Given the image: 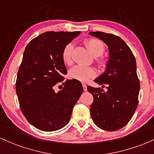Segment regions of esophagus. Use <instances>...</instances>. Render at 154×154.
Wrapping results in <instances>:
<instances>
[{
	"label": "esophagus",
	"instance_id": "esophagus-1",
	"mask_svg": "<svg viewBox=\"0 0 154 154\" xmlns=\"http://www.w3.org/2000/svg\"><path fill=\"white\" fill-rule=\"evenodd\" d=\"M82 85H83V88H84V91L87 90V86H86V84H84H84H83Z\"/></svg>",
	"mask_w": 154,
	"mask_h": 154
}]
</instances>
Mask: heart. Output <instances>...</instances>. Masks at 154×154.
Segmentation results:
<instances>
[{
	"mask_svg": "<svg viewBox=\"0 0 154 154\" xmlns=\"http://www.w3.org/2000/svg\"><path fill=\"white\" fill-rule=\"evenodd\" d=\"M86 46L90 51L91 54L94 57L100 56L105 51V46L101 41L95 38H91L86 41ZM73 45L72 43L66 44L62 51V58L65 64L71 63V54ZM96 75L95 70L90 67L75 65L69 71V76L70 79H75L79 82H86L88 80L94 77Z\"/></svg>",
	"mask_w": 154,
	"mask_h": 154,
	"instance_id": "b5f03b06",
	"label": "heart"
}]
</instances>
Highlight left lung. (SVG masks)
<instances>
[{"label": "left lung", "mask_w": 154, "mask_h": 154, "mask_svg": "<svg viewBox=\"0 0 154 154\" xmlns=\"http://www.w3.org/2000/svg\"><path fill=\"white\" fill-rule=\"evenodd\" d=\"M89 35L103 41L109 51L106 70L94 80L103 88L106 86L107 90L87 86L94 97L91 119L100 129L119 130L130 121L137 106L140 82L135 58L119 36L103 32H90Z\"/></svg>", "instance_id": "1"}]
</instances>
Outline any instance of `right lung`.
<instances>
[{"instance_id":"obj_1","label":"right lung","mask_w":154,"mask_h":154,"mask_svg":"<svg viewBox=\"0 0 154 154\" xmlns=\"http://www.w3.org/2000/svg\"><path fill=\"white\" fill-rule=\"evenodd\" d=\"M80 33L49 31L26 46L17 72L16 92L22 113L40 130L53 132L65 127L82 95V84L75 79L67 80L57 92L54 89L67 74L62 58L63 48Z\"/></svg>"}]
</instances>
